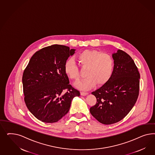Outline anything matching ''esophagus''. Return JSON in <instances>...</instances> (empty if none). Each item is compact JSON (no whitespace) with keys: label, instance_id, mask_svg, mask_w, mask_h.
<instances>
[{"label":"esophagus","instance_id":"esophagus-1","mask_svg":"<svg viewBox=\"0 0 155 155\" xmlns=\"http://www.w3.org/2000/svg\"><path fill=\"white\" fill-rule=\"evenodd\" d=\"M87 94H88V93H86V92H83V91L81 92V95H82V96H86V95H87Z\"/></svg>","mask_w":155,"mask_h":155}]
</instances>
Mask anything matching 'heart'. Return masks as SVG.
Wrapping results in <instances>:
<instances>
[{"mask_svg": "<svg viewBox=\"0 0 155 155\" xmlns=\"http://www.w3.org/2000/svg\"><path fill=\"white\" fill-rule=\"evenodd\" d=\"M75 60L79 65L86 68L84 78L75 83L74 86L81 90H87L95 84L102 85L108 81L112 75L114 61L110 54L95 50H85L81 52ZM64 72L73 80H78V68L72 60H68L64 64Z\"/></svg>", "mask_w": 155, "mask_h": 155, "instance_id": "heart-1", "label": "heart"}]
</instances>
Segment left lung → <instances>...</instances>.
<instances>
[{"label":"left lung","instance_id":"1","mask_svg":"<svg viewBox=\"0 0 155 155\" xmlns=\"http://www.w3.org/2000/svg\"><path fill=\"white\" fill-rule=\"evenodd\" d=\"M113 58L114 66L110 78L91 93L97 103L90 112L104 124L115 123L125 117L134 106L139 91L140 73L131 57L119 49Z\"/></svg>","mask_w":155,"mask_h":155}]
</instances>
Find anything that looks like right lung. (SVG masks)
<instances>
[{"label": "right lung", "instance_id": "obj_1", "mask_svg": "<svg viewBox=\"0 0 155 155\" xmlns=\"http://www.w3.org/2000/svg\"><path fill=\"white\" fill-rule=\"evenodd\" d=\"M75 51L57 44L45 47L33 54L24 71L25 103L41 122H58L68 113L73 99L80 95L64 72L65 62Z\"/></svg>", "mask_w": 155, "mask_h": 155}]
</instances>
